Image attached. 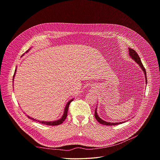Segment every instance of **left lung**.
Wrapping results in <instances>:
<instances>
[{
	"label": "left lung",
	"instance_id": "8db88e82",
	"mask_svg": "<svg viewBox=\"0 0 160 160\" xmlns=\"http://www.w3.org/2000/svg\"><path fill=\"white\" fill-rule=\"evenodd\" d=\"M129 55L131 56V57L133 59H134L137 63H138L140 66L141 67V68L143 69V72H144V74H145V77H146V83H147V76H146V71L145 68L143 67L141 61H140V58L139 57V55H138V53L135 52V50H134L133 49H131L130 48H129ZM94 116L96 119V120L101 124H102L103 125H106V126H115V125H117V124H122V122H119V123H112V122H108L106 121H104L103 120L101 119V118H99V116L97 114L96 112V108L95 110V113H94Z\"/></svg>",
	"mask_w": 160,
	"mask_h": 160
}]
</instances>
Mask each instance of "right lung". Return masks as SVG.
I'll use <instances>...</instances> for the list:
<instances>
[{
	"mask_svg": "<svg viewBox=\"0 0 160 160\" xmlns=\"http://www.w3.org/2000/svg\"><path fill=\"white\" fill-rule=\"evenodd\" d=\"M28 50H27L26 52H27ZM16 69H15V71H14V75H13V79H14V75H15V72H16ZM12 79V80H13ZM73 100V99H71V100H70L69 102L67 103V105H66V107H65V110H64V114H63V116L62 117V118L61 119H59V120H58V121H53V122H46V121H38V122H39L40 123H42V124H46V125H49V126H57V125H59V124H62L64 121V120L66 119V117H67V115H68V108H69V104L71 103V101ZM28 118H30V119H32V120H35V119H34L33 118H31L30 117H28ZM36 121H37V120H36Z\"/></svg>",
	"mask_w": 160,
	"mask_h": 160,
	"instance_id": "1",
	"label": "right lung"
}]
</instances>
